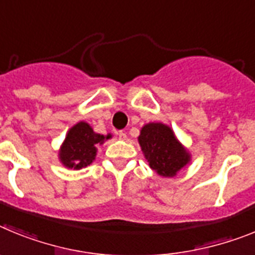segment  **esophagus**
I'll list each match as a JSON object with an SVG mask.
<instances>
[{
	"mask_svg": "<svg viewBox=\"0 0 255 255\" xmlns=\"http://www.w3.org/2000/svg\"><path fill=\"white\" fill-rule=\"evenodd\" d=\"M118 136L121 140H126V138H127V133H126V132H123V130H119Z\"/></svg>",
	"mask_w": 255,
	"mask_h": 255,
	"instance_id": "obj_1",
	"label": "esophagus"
}]
</instances>
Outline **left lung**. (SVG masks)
Returning <instances> with one entry per match:
<instances>
[{
	"mask_svg": "<svg viewBox=\"0 0 255 255\" xmlns=\"http://www.w3.org/2000/svg\"><path fill=\"white\" fill-rule=\"evenodd\" d=\"M138 143L150 168L161 177H174L191 160V155L177 140L172 128L163 123L143 126Z\"/></svg>",
	"mask_w": 255,
	"mask_h": 255,
	"instance_id": "obj_1",
	"label": "left lung"
}]
</instances>
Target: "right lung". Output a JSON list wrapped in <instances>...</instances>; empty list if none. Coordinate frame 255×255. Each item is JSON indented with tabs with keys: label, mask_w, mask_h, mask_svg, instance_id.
<instances>
[{
	"label": "right lung",
	"mask_w": 255,
	"mask_h": 255,
	"mask_svg": "<svg viewBox=\"0 0 255 255\" xmlns=\"http://www.w3.org/2000/svg\"><path fill=\"white\" fill-rule=\"evenodd\" d=\"M110 137L112 134L104 136L96 133L88 123L79 122L68 130L59 151V159L66 168L82 169L95 160L97 145L104 143Z\"/></svg>",
	"instance_id": "obj_1"
}]
</instances>
